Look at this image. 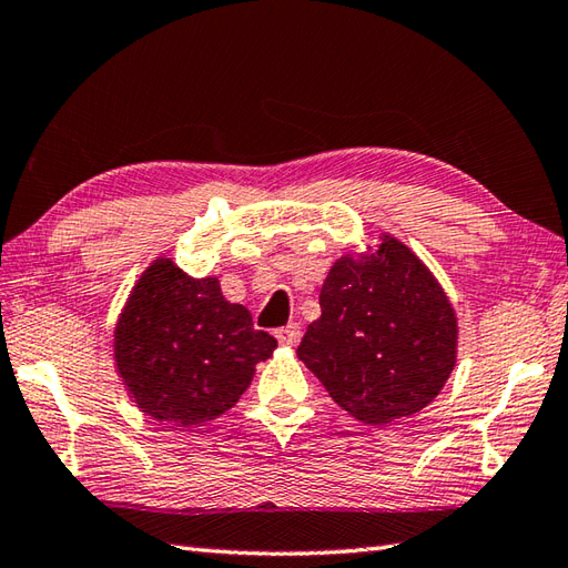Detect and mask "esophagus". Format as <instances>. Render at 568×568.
Wrapping results in <instances>:
<instances>
[{
    "instance_id": "obj_1",
    "label": "esophagus",
    "mask_w": 568,
    "mask_h": 568,
    "mask_svg": "<svg viewBox=\"0 0 568 568\" xmlns=\"http://www.w3.org/2000/svg\"><path fill=\"white\" fill-rule=\"evenodd\" d=\"M275 339L285 344V347H295L300 342V327L297 325H285L281 329H275Z\"/></svg>"
}]
</instances>
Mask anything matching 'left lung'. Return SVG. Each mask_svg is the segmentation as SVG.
<instances>
[{
    "mask_svg": "<svg viewBox=\"0 0 568 568\" xmlns=\"http://www.w3.org/2000/svg\"><path fill=\"white\" fill-rule=\"evenodd\" d=\"M297 357L349 416L388 426L424 410L458 359V317L436 275L392 233L344 253Z\"/></svg>",
    "mask_w": 568,
    "mask_h": 568,
    "instance_id": "obj_1",
    "label": "left lung"
}]
</instances>
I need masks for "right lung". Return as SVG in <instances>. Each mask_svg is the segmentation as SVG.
Returning <instances> with one entry per match:
<instances>
[{"mask_svg": "<svg viewBox=\"0 0 568 568\" xmlns=\"http://www.w3.org/2000/svg\"><path fill=\"white\" fill-rule=\"evenodd\" d=\"M219 277H192L166 255L142 271L113 327L120 382L142 414L192 428L239 404L255 364L275 352Z\"/></svg>", "mask_w": 568, "mask_h": 568, "instance_id": "right-lung-1", "label": "right lung"}]
</instances>
